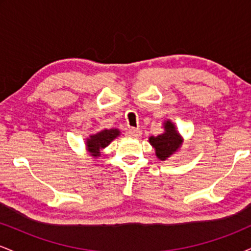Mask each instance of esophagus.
Returning a JSON list of instances; mask_svg holds the SVG:
<instances>
[{"label":"esophagus","instance_id":"34e87169","mask_svg":"<svg viewBox=\"0 0 251 251\" xmlns=\"http://www.w3.org/2000/svg\"><path fill=\"white\" fill-rule=\"evenodd\" d=\"M127 135L131 138H139L142 135V129L139 128H129L127 131Z\"/></svg>","mask_w":251,"mask_h":251}]
</instances>
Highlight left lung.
<instances>
[{
  "label": "left lung",
  "instance_id": "obj_1",
  "mask_svg": "<svg viewBox=\"0 0 251 251\" xmlns=\"http://www.w3.org/2000/svg\"><path fill=\"white\" fill-rule=\"evenodd\" d=\"M163 127V133L157 135V137L151 135L149 138V143L154 149L155 155H157L158 159L164 162V160L169 159L176 152L179 151L184 139L179 132H178L175 124L170 119L164 122Z\"/></svg>",
  "mask_w": 251,
  "mask_h": 251
}]
</instances>
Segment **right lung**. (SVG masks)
Here are the masks:
<instances>
[{
    "mask_svg": "<svg viewBox=\"0 0 251 251\" xmlns=\"http://www.w3.org/2000/svg\"><path fill=\"white\" fill-rule=\"evenodd\" d=\"M120 135V131L118 128H103L101 131L96 132V133L89 134L86 138V151L88 152L92 157L98 158L101 155V151L107 148L112 140L116 139Z\"/></svg>",
    "mask_w": 251,
    "mask_h": 251,
    "instance_id": "1",
    "label": "right lung"
}]
</instances>
